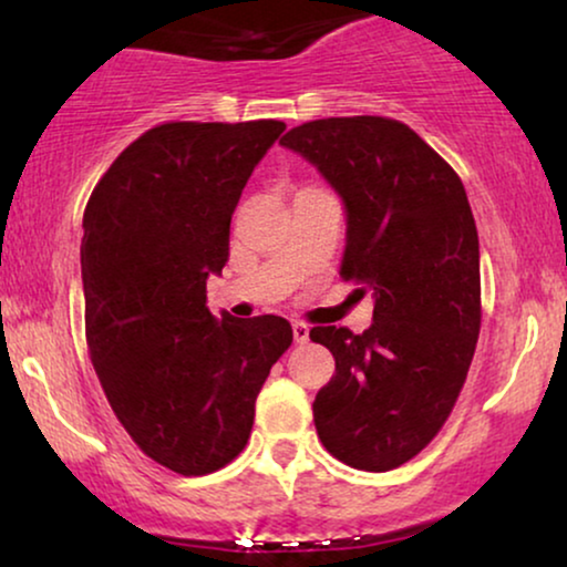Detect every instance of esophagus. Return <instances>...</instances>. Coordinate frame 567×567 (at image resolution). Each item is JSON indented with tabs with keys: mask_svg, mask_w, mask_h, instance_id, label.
Returning <instances> with one entry per match:
<instances>
[{
	"mask_svg": "<svg viewBox=\"0 0 567 567\" xmlns=\"http://www.w3.org/2000/svg\"><path fill=\"white\" fill-rule=\"evenodd\" d=\"M291 330H293V343H299V346L307 343V340H309V328H307L305 322H293Z\"/></svg>",
	"mask_w": 567,
	"mask_h": 567,
	"instance_id": "esophagus-1",
	"label": "esophagus"
}]
</instances>
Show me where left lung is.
I'll use <instances>...</instances> for the list:
<instances>
[{
  "mask_svg": "<svg viewBox=\"0 0 567 567\" xmlns=\"http://www.w3.org/2000/svg\"><path fill=\"white\" fill-rule=\"evenodd\" d=\"M346 208L340 276L374 297L361 336L312 328L336 359L315 429L336 460L386 472L441 431L480 336V243L460 175L405 123L322 118L281 138Z\"/></svg>",
  "mask_w": 567,
  "mask_h": 567,
  "instance_id": "left-lung-1",
  "label": "left lung"
}]
</instances>
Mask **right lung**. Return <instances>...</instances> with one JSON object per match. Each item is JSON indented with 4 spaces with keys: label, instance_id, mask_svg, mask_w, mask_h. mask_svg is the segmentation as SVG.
Instances as JSON below:
<instances>
[{
    "label": "right lung",
    "instance_id": "1",
    "mask_svg": "<svg viewBox=\"0 0 567 567\" xmlns=\"http://www.w3.org/2000/svg\"><path fill=\"white\" fill-rule=\"evenodd\" d=\"M284 128L162 123L118 154L84 208L92 367L128 436L181 475H208L243 452L260 386L293 340L284 317L216 320L206 307L237 200Z\"/></svg>",
    "mask_w": 567,
    "mask_h": 567
}]
</instances>
